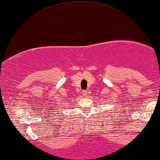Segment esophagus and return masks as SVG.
I'll list each match as a JSON object with an SVG mask.
<instances>
[{"label": "esophagus", "mask_w": 160, "mask_h": 160, "mask_svg": "<svg viewBox=\"0 0 160 160\" xmlns=\"http://www.w3.org/2000/svg\"><path fill=\"white\" fill-rule=\"evenodd\" d=\"M87 93H88V92H87V90H83V91H82V94L84 96H87Z\"/></svg>", "instance_id": "34e87169"}]
</instances>
